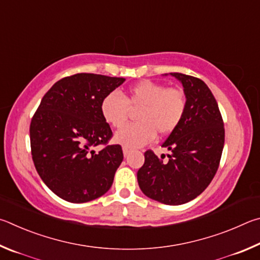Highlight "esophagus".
I'll return each instance as SVG.
<instances>
[{
  "mask_svg": "<svg viewBox=\"0 0 260 260\" xmlns=\"http://www.w3.org/2000/svg\"><path fill=\"white\" fill-rule=\"evenodd\" d=\"M130 152H131L130 148H127V147H125V146L123 147V155H124V157H126L127 155H129Z\"/></svg>",
  "mask_w": 260,
  "mask_h": 260,
  "instance_id": "obj_1",
  "label": "esophagus"
}]
</instances>
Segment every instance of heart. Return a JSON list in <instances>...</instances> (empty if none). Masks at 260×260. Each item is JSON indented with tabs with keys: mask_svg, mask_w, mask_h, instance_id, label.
<instances>
[{
	"mask_svg": "<svg viewBox=\"0 0 260 260\" xmlns=\"http://www.w3.org/2000/svg\"><path fill=\"white\" fill-rule=\"evenodd\" d=\"M187 108V98L179 88H167L156 82L144 80L131 86L124 97L117 92L105 95L100 112L105 121L114 127L125 125L130 111L136 114L135 124L127 125L115 135V142L127 148L144 146L155 138L169 135L179 126Z\"/></svg>",
	"mask_w": 260,
	"mask_h": 260,
	"instance_id": "heart-1",
	"label": "heart"
}]
</instances>
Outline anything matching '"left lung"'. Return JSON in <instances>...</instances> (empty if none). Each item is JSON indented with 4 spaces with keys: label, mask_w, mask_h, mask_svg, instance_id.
<instances>
[{
    "label": "left lung",
    "mask_w": 260,
    "mask_h": 260,
    "mask_svg": "<svg viewBox=\"0 0 260 260\" xmlns=\"http://www.w3.org/2000/svg\"><path fill=\"white\" fill-rule=\"evenodd\" d=\"M181 82L187 108L179 126L162 147L171 151L169 160L145 152L144 166L137 172L142 192L157 202L179 206L199 197L215 177L225 142L219 107L210 89L198 77L170 73Z\"/></svg>",
    "instance_id": "1"
}]
</instances>
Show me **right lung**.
<instances>
[{"label": "right lung", "instance_id": "obj_1", "mask_svg": "<svg viewBox=\"0 0 260 260\" xmlns=\"http://www.w3.org/2000/svg\"><path fill=\"white\" fill-rule=\"evenodd\" d=\"M125 79L80 73L56 82L30 122L31 157L41 179L65 201L84 203L111 188L123 161L100 112L105 95ZM104 144L95 151L94 147Z\"/></svg>", "mask_w": 260, "mask_h": 260}]
</instances>
